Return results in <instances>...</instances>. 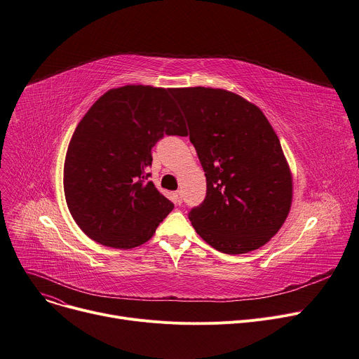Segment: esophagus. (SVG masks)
Masks as SVG:
<instances>
[{"instance_id": "esophagus-1", "label": "esophagus", "mask_w": 359, "mask_h": 359, "mask_svg": "<svg viewBox=\"0 0 359 359\" xmlns=\"http://www.w3.org/2000/svg\"><path fill=\"white\" fill-rule=\"evenodd\" d=\"M173 199H175V202H176L177 205H180V203L183 202V195H182L180 190H177V192L173 194Z\"/></svg>"}]
</instances>
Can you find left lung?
<instances>
[{"instance_id":"8db88e82","label":"left lung","mask_w":359,"mask_h":359,"mask_svg":"<svg viewBox=\"0 0 359 359\" xmlns=\"http://www.w3.org/2000/svg\"><path fill=\"white\" fill-rule=\"evenodd\" d=\"M206 176L205 201L189 219L210 247L244 254L264 245L287 218L292 175L266 115L240 95L172 89Z\"/></svg>"}]
</instances>
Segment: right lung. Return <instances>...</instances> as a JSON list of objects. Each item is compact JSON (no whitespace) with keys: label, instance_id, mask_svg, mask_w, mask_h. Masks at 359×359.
<instances>
[{"label":"right lung","instance_id":"add662e5","mask_svg":"<svg viewBox=\"0 0 359 359\" xmlns=\"http://www.w3.org/2000/svg\"><path fill=\"white\" fill-rule=\"evenodd\" d=\"M170 93L142 85L111 89L72 135L65 198L75 222L93 241L112 248L138 247L175 208L147 173L158 140L186 135Z\"/></svg>","mask_w":359,"mask_h":359}]
</instances>
